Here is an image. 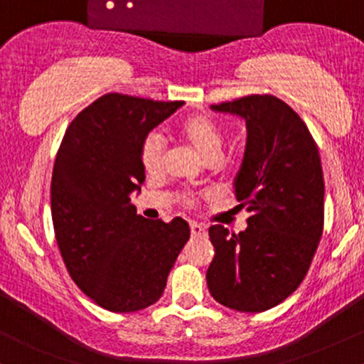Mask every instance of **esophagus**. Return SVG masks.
<instances>
[{
  "instance_id": "1",
  "label": "esophagus",
  "mask_w": 364,
  "mask_h": 364,
  "mask_svg": "<svg viewBox=\"0 0 364 364\" xmlns=\"http://www.w3.org/2000/svg\"><path fill=\"white\" fill-rule=\"evenodd\" d=\"M191 234L193 236H206V228L199 224H191Z\"/></svg>"
}]
</instances>
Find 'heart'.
<instances>
[{"label": "heart", "mask_w": 364, "mask_h": 364, "mask_svg": "<svg viewBox=\"0 0 364 364\" xmlns=\"http://www.w3.org/2000/svg\"><path fill=\"white\" fill-rule=\"evenodd\" d=\"M177 134L186 140L205 161L213 163L220 156L224 135L212 118L205 114H191L177 124ZM140 163L147 173H158L163 166V142L158 135H149L140 146Z\"/></svg>", "instance_id": "obj_1"}]
</instances>
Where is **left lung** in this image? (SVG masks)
<instances>
[{"instance_id":"left-lung-1","label":"left lung","mask_w":364,"mask_h":364,"mask_svg":"<svg viewBox=\"0 0 364 364\" xmlns=\"http://www.w3.org/2000/svg\"><path fill=\"white\" fill-rule=\"evenodd\" d=\"M246 123L243 163L234 178L248 228L208 230L215 257L206 284L222 306L241 312L272 309L299 288L318 250L324 182L314 139L300 116L272 95L212 105Z\"/></svg>"}]
</instances>
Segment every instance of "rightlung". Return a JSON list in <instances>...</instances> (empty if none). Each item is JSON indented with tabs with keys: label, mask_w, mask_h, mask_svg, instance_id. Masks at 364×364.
<instances>
[{
	"label": "right lung",
	"mask_w": 364,
	"mask_h": 364,
	"mask_svg": "<svg viewBox=\"0 0 364 364\" xmlns=\"http://www.w3.org/2000/svg\"><path fill=\"white\" fill-rule=\"evenodd\" d=\"M183 102L107 93L65 130L52 175V220L65 267L80 290L111 312L158 302L189 241V224L147 220L132 194L146 170L140 146Z\"/></svg>",
	"instance_id": "right-lung-1"
}]
</instances>
